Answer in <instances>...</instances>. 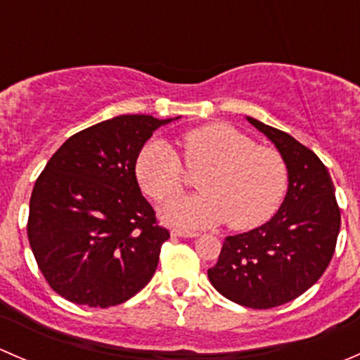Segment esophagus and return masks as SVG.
<instances>
[{"mask_svg": "<svg viewBox=\"0 0 360 360\" xmlns=\"http://www.w3.org/2000/svg\"><path fill=\"white\" fill-rule=\"evenodd\" d=\"M170 235H172V237H188V238H195V237H198L197 231L177 230V228H172V230H170Z\"/></svg>", "mask_w": 360, "mask_h": 360, "instance_id": "obj_1", "label": "esophagus"}]
</instances>
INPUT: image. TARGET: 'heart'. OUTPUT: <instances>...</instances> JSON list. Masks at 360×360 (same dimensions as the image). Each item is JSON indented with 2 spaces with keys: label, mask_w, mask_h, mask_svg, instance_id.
<instances>
[{
  "label": "heart",
  "mask_w": 360,
  "mask_h": 360,
  "mask_svg": "<svg viewBox=\"0 0 360 360\" xmlns=\"http://www.w3.org/2000/svg\"><path fill=\"white\" fill-rule=\"evenodd\" d=\"M179 148L183 160L167 143L151 141L136 160L141 190L158 203L182 193L188 172L202 174V193L167 203V223L202 228L228 221L231 230H252L271 219L284 200L289 184L284 157L235 127L210 123L191 129L181 136Z\"/></svg>",
  "instance_id": "1"
}]
</instances>
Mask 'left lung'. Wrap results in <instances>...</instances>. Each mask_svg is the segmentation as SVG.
Wrapping results in <instances>:
<instances>
[{
	"instance_id": "1",
	"label": "left lung",
	"mask_w": 360,
	"mask_h": 360,
	"mask_svg": "<svg viewBox=\"0 0 360 360\" xmlns=\"http://www.w3.org/2000/svg\"><path fill=\"white\" fill-rule=\"evenodd\" d=\"M248 120L288 163V195L268 223L224 238L207 275L230 301L264 310L296 300L322 277L335 254L341 212L331 176L314 151L282 130Z\"/></svg>"
}]
</instances>
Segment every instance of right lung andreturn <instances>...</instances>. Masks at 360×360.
<instances>
[{"mask_svg": "<svg viewBox=\"0 0 360 360\" xmlns=\"http://www.w3.org/2000/svg\"><path fill=\"white\" fill-rule=\"evenodd\" d=\"M122 115L71 136L29 200L27 238L50 288L86 307H115L153 277L169 240L136 179V160L160 125Z\"/></svg>", "mask_w": 360, "mask_h": 360, "instance_id": "obj_1", "label": "right lung"}]
</instances>
